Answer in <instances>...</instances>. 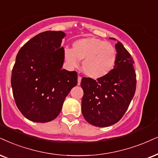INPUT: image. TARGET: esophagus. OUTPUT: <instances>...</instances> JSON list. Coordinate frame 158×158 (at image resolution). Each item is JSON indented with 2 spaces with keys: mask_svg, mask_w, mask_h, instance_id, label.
I'll use <instances>...</instances> for the list:
<instances>
[{
  "mask_svg": "<svg viewBox=\"0 0 158 158\" xmlns=\"http://www.w3.org/2000/svg\"><path fill=\"white\" fill-rule=\"evenodd\" d=\"M81 80H82V77H81V76H78V77H77V85L81 84Z\"/></svg>",
  "mask_w": 158,
  "mask_h": 158,
  "instance_id": "esophagus-1",
  "label": "esophagus"
}]
</instances>
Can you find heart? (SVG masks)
<instances>
[{
  "label": "heart",
  "mask_w": 158,
  "mask_h": 158,
  "mask_svg": "<svg viewBox=\"0 0 158 158\" xmlns=\"http://www.w3.org/2000/svg\"><path fill=\"white\" fill-rule=\"evenodd\" d=\"M73 49L65 48L64 56L71 67H77L82 60V69L85 75L97 79L110 73L117 61V50L114 45L96 37H84L76 40Z\"/></svg>",
  "instance_id": "1"
}]
</instances>
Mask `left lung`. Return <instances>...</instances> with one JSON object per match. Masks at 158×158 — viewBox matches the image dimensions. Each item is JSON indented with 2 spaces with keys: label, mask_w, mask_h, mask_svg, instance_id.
I'll return each instance as SVG.
<instances>
[{
  "label": "left lung",
  "mask_w": 158,
  "mask_h": 158,
  "mask_svg": "<svg viewBox=\"0 0 158 158\" xmlns=\"http://www.w3.org/2000/svg\"><path fill=\"white\" fill-rule=\"evenodd\" d=\"M115 47L117 61L114 69L97 81L83 77L81 83L84 93L83 117L89 124L100 127L118 122L125 114L135 92L136 75L133 58L120 42Z\"/></svg>",
  "instance_id": "left-lung-1"
}]
</instances>
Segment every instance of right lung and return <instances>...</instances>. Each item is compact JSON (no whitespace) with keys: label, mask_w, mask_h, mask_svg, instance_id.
I'll use <instances>...</instances> for the list:
<instances>
[{"label":"right lung","mask_w":158,"mask_h":158,"mask_svg":"<svg viewBox=\"0 0 158 158\" xmlns=\"http://www.w3.org/2000/svg\"><path fill=\"white\" fill-rule=\"evenodd\" d=\"M63 31L40 33L19 50L11 84L17 108L35 122H48L61 112L66 97L77 84L75 71L62 69Z\"/></svg>","instance_id":"obj_1"}]
</instances>
